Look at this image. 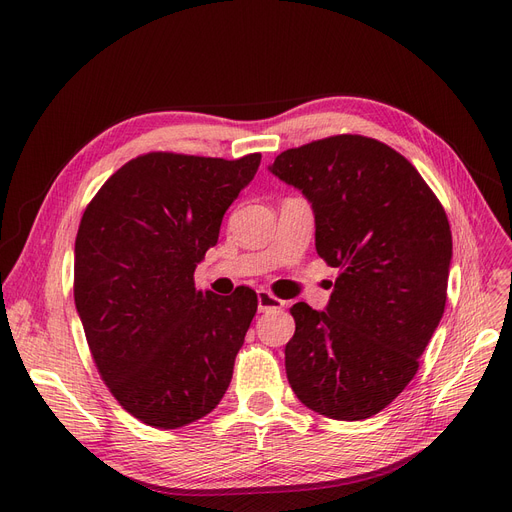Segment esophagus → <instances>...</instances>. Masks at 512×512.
Here are the masks:
<instances>
[{
    "instance_id": "esophagus-1",
    "label": "esophagus",
    "mask_w": 512,
    "mask_h": 512,
    "mask_svg": "<svg viewBox=\"0 0 512 512\" xmlns=\"http://www.w3.org/2000/svg\"><path fill=\"white\" fill-rule=\"evenodd\" d=\"M285 302L275 298L271 291L266 289H258V310L260 312H266V310H277V308H283Z\"/></svg>"
}]
</instances>
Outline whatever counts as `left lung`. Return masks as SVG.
<instances>
[{
    "instance_id": "8db88e82",
    "label": "left lung",
    "mask_w": 512,
    "mask_h": 512,
    "mask_svg": "<svg viewBox=\"0 0 512 512\" xmlns=\"http://www.w3.org/2000/svg\"><path fill=\"white\" fill-rule=\"evenodd\" d=\"M269 170L310 202L316 254L339 269L325 310L289 308V385L319 415L369 419L415 377L442 321L448 216L415 166L362 135L287 150Z\"/></svg>"
}]
</instances>
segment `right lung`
I'll list each match as a JSON object with an SVG mask.
<instances>
[{"mask_svg": "<svg viewBox=\"0 0 512 512\" xmlns=\"http://www.w3.org/2000/svg\"><path fill=\"white\" fill-rule=\"evenodd\" d=\"M260 154H145L104 183L75 241V304L95 367L145 425L177 429L223 400L258 308L256 291H196L227 208Z\"/></svg>", "mask_w": 512, "mask_h": 512, "instance_id": "right-lung-1", "label": "right lung"}]
</instances>
